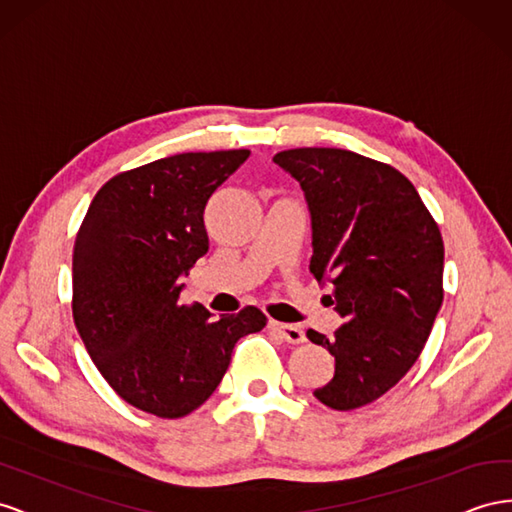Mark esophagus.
I'll use <instances>...</instances> for the list:
<instances>
[{"instance_id": "esophagus-1", "label": "esophagus", "mask_w": 512, "mask_h": 512, "mask_svg": "<svg viewBox=\"0 0 512 512\" xmlns=\"http://www.w3.org/2000/svg\"><path fill=\"white\" fill-rule=\"evenodd\" d=\"M269 329L275 331L284 342L290 344H299V342H306V331L297 325H288V323H278V321H269Z\"/></svg>"}]
</instances>
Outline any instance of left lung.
I'll return each mask as SVG.
<instances>
[{"mask_svg": "<svg viewBox=\"0 0 512 512\" xmlns=\"http://www.w3.org/2000/svg\"><path fill=\"white\" fill-rule=\"evenodd\" d=\"M299 183L312 224L310 273L334 288L342 325L308 338L336 359L314 396L349 411L383 396L416 364L444 301V241L416 187L392 165L340 148L273 157Z\"/></svg>", "mask_w": 512, "mask_h": 512, "instance_id": "8db88e82", "label": "left lung"}]
</instances>
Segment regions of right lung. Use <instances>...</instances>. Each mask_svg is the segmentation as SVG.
Segmentation results:
<instances>
[{
	"mask_svg": "<svg viewBox=\"0 0 512 512\" xmlns=\"http://www.w3.org/2000/svg\"><path fill=\"white\" fill-rule=\"evenodd\" d=\"M250 150L183 153L122 172L96 193L73 250V319L103 379L159 418L198 409L226 375L239 338L267 316L219 321L181 303L183 278L209 252L204 209Z\"/></svg>",
	"mask_w": 512,
	"mask_h": 512,
	"instance_id": "right-lung-1",
	"label": "right lung"
}]
</instances>
